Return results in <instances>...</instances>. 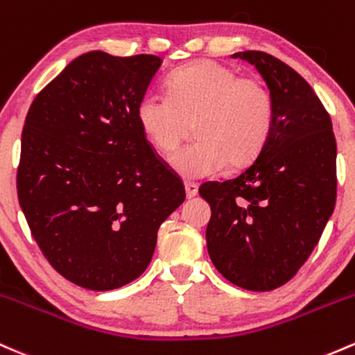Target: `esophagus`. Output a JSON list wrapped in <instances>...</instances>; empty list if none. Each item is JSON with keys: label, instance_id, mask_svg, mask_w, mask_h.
I'll use <instances>...</instances> for the list:
<instances>
[{"label": "esophagus", "instance_id": "obj_1", "mask_svg": "<svg viewBox=\"0 0 355 355\" xmlns=\"http://www.w3.org/2000/svg\"><path fill=\"white\" fill-rule=\"evenodd\" d=\"M197 192H198L197 184H192V182H187V184H185V196H187V198H193V197L197 196Z\"/></svg>", "mask_w": 355, "mask_h": 355}]
</instances>
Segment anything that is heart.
I'll use <instances>...</instances> for the list:
<instances>
[{"instance_id":"b5f03b06","label":"heart","mask_w":355,"mask_h":355,"mask_svg":"<svg viewBox=\"0 0 355 355\" xmlns=\"http://www.w3.org/2000/svg\"><path fill=\"white\" fill-rule=\"evenodd\" d=\"M170 96L148 92L136 119L162 155L180 146L193 126L198 143L178 151L170 165L185 180L212 177L225 165L241 168L259 155L272 126V99L263 83L239 77L234 69L200 60L177 70Z\"/></svg>"}]
</instances>
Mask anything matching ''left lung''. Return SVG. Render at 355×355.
<instances>
[{"label":"left lung","instance_id":"obj_1","mask_svg":"<svg viewBox=\"0 0 355 355\" xmlns=\"http://www.w3.org/2000/svg\"><path fill=\"white\" fill-rule=\"evenodd\" d=\"M272 99V126L258 158L225 182H207L205 239L217 271L236 286L270 291L290 282L317 246L336 207L332 121L310 84L279 58L237 52Z\"/></svg>","mask_w":355,"mask_h":355}]
</instances>
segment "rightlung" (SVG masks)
<instances>
[{"label": "right lung", "mask_w": 355, "mask_h": 355, "mask_svg": "<svg viewBox=\"0 0 355 355\" xmlns=\"http://www.w3.org/2000/svg\"><path fill=\"white\" fill-rule=\"evenodd\" d=\"M157 55L77 57L40 92L21 133L19 207L49 263L87 290H114L150 264L180 178L136 119Z\"/></svg>", "instance_id": "obj_1"}]
</instances>
